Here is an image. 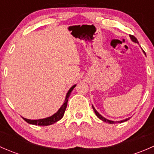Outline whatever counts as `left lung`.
I'll use <instances>...</instances> for the list:
<instances>
[{
  "mask_svg": "<svg viewBox=\"0 0 154 154\" xmlns=\"http://www.w3.org/2000/svg\"><path fill=\"white\" fill-rule=\"evenodd\" d=\"M130 39H131L132 41L133 42H135V43H137V44H139V42H138L137 38H136V37H135V36H133V35H130ZM92 108H93V109H94V113H95V114H96V116H97V117L98 118V119H100V120H102V121H103V122H106V123H108V124H111V125H112V124L122 123V122H126V121L129 120V119H130V118H128V119H125V120H122V121H118V122H114V121L109 120V119H106V118H104V117H103V116H102L101 115H100V113H99L98 112H97V110L95 109V108H94V107L93 106H92Z\"/></svg>",
  "mask_w": 154,
  "mask_h": 154,
  "instance_id": "left-lung-1",
  "label": "left lung"
}]
</instances>
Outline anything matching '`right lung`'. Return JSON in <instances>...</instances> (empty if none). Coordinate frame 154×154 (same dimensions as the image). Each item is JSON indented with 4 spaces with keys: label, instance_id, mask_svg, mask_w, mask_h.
<instances>
[{
    "label": "right lung",
    "instance_id": "obj_1",
    "mask_svg": "<svg viewBox=\"0 0 154 154\" xmlns=\"http://www.w3.org/2000/svg\"><path fill=\"white\" fill-rule=\"evenodd\" d=\"M76 86V84L74 85L73 86H71V88H69V90L68 91L67 94H66V99L64 100V103L63 104L60 106V108L59 109L58 111L56 113H54V115H52L51 116H49V117L45 118V119H35V120H31V119H25V118L22 117L23 119H24L25 122H27L28 124H30V125H39V126H48L53 125V124L56 123L58 121H60L62 118L64 116L65 111H66V109L67 107V103L68 100V97H69L70 94H71V92L72 91V90L74 89V87Z\"/></svg>",
    "mask_w": 154,
    "mask_h": 154
}]
</instances>
